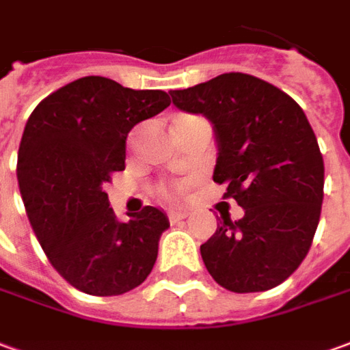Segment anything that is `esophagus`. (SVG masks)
<instances>
[{"label": "esophagus", "instance_id": "obj_1", "mask_svg": "<svg viewBox=\"0 0 350 350\" xmlns=\"http://www.w3.org/2000/svg\"><path fill=\"white\" fill-rule=\"evenodd\" d=\"M185 217H187V212H185V210H170V212H168V219H170L172 224L180 221V219H185Z\"/></svg>", "mask_w": 350, "mask_h": 350}]
</instances>
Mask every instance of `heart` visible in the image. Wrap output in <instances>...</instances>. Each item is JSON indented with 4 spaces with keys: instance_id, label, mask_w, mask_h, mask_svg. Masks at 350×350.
Returning a JSON list of instances; mask_svg holds the SVG:
<instances>
[{
    "instance_id": "b5f03b06",
    "label": "heart",
    "mask_w": 350,
    "mask_h": 350,
    "mask_svg": "<svg viewBox=\"0 0 350 350\" xmlns=\"http://www.w3.org/2000/svg\"><path fill=\"white\" fill-rule=\"evenodd\" d=\"M172 189H167V187H165V189H163V195H167V197H172Z\"/></svg>"
}]
</instances>
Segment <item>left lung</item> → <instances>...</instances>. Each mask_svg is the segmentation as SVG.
<instances>
[{"mask_svg":"<svg viewBox=\"0 0 350 350\" xmlns=\"http://www.w3.org/2000/svg\"><path fill=\"white\" fill-rule=\"evenodd\" d=\"M172 104L200 113L217 146L214 182L244 210L224 217L200 246L212 278L237 294L265 292L299 267L324 199V161L294 98L248 73H221L183 90Z\"/></svg>","mask_w":350,"mask_h":350,"instance_id":"left-lung-1","label":"left lung"}]
</instances>
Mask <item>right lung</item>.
Returning <instances> with one entry per match:
<instances>
[{
    "label": "right lung",
    "mask_w": 350,
    "mask_h": 350,
    "mask_svg": "<svg viewBox=\"0 0 350 350\" xmlns=\"http://www.w3.org/2000/svg\"><path fill=\"white\" fill-rule=\"evenodd\" d=\"M170 106L165 90H133L89 75L49 94L24 126L16 178L49 261L90 295H121L155 265L167 214L146 206L121 221L104 183L124 168L134 124Z\"/></svg>",
    "instance_id": "1"
}]
</instances>
